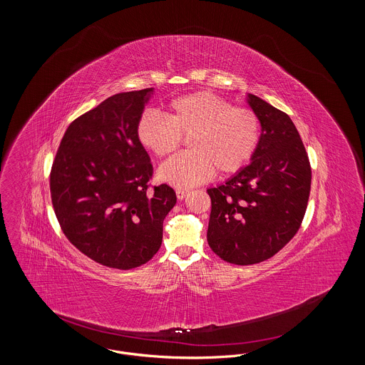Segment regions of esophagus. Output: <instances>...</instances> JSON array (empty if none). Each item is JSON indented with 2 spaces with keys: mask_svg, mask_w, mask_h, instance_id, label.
Listing matches in <instances>:
<instances>
[{
  "mask_svg": "<svg viewBox=\"0 0 365 365\" xmlns=\"http://www.w3.org/2000/svg\"><path fill=\"white\" fill-rule=\"evenodd\" d=\"M187 194H189V191L183 190V189H178V190H176V197H178V200H180V201L185 200Z\"/></svg>",
  "mask_w": 365,
  "mask_h": 365,
  "instance_id": "esophagus-1",
  "label": "esophagus"
}]
</instances>
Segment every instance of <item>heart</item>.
<instances>
[{
    "mask_svg": "<svg viewBox=\"0 0 365 365\" xmlns=\"http://www.w3.org/2000/svg\"><path fill=\"white\" fill-rule=\"evenodd\" d=\"M167 119L146 112L137 124L139 143L157 157L171 155L189 137L191 152L167 160L157 171L161 182L190 189L215 174H235L252 160L260 142V122L247 108L232 106L209 91L173 100Z\"/></svg>",
    "mask_w": 365,
    "mask_h": 365,
    "instance_id": "1",
    "label": "heart"
}]
</instances>
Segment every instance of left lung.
Listing matches in <instances>:
<instances>
[{
    "label": "left lung",
    "instance_id": "left-lung-1",
    "mask_svg": "<svg viewBox=\"0 0 365 365\" xmlns=\"http://www.w3.org/2000/svg\"><path fill=\"white\" fill-rule=\"evenodd\" d=\"M260 122V142L250 163L217 187L212 201L208 240L223 260L250 265L272 257L304 219L311 165L294 123L282 110L246 94Z\"/></svg>",
    "mask_w": 365,
    "mask_h": 365
}]
</instances>
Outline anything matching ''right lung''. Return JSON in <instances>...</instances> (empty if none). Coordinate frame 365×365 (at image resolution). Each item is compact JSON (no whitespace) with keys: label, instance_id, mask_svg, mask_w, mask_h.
I'll use <instances>...</instances> for the list:
<instances>
[{"label":"right lung","instance_id":"right-lung-1","mask_svg":"<svg viewBox=\"0 0 365 365\" xmlns=\"http://www.w3.org/2000/svg\"><path fill=\"white\" fill-rule=\"evenodd\" d=\"M155 88L119 93L71 123L53 161L51 194L63 232L87 257L116 269L150 260L176 204L168 185L148 192L153 167L137 124Z\"/></svg>","mask_w":365,"mask_h":365}]
</instances>
